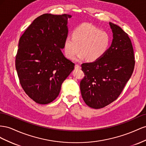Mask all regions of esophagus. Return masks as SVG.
Instances as JSON below:
<instances>
[{
	"mask_svg": "<svg viewBox=\"0 0 146 146\" xmlns=\"http://www.w3.org/2000/svg\"><path fill=\"white\" fill-rule=\"evenodd\" d=\"M75 68H76V69H81V67L80 65H79L76 64V65H75Z\"/></svg>",
	"mask_w": 146,
	"mask_h": 146,
	"instance_id": "obj_1",
	"label": "esophagus"
}]
</instances>
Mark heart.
<instances>
[{
    "label": "heart",
    "instance_id": "1",
    "mask_svg": "<svg viewBox=\"0 0 146 146\" xmlns=\"http://www.w3.org/2000/svg\"><path fill=\"white\" fill-rule=\"evenodd\" d=\"M110 42V36L107 32L90 24L83 23L74 29L72 36L65 38L64 51L66 57L73 59L80 50L78 60L87 59L94 62L105 54Z\"/></svg>",
    "mask_w": 146,
    "mask_h": 146
}]
</instances>
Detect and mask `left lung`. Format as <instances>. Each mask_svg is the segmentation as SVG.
Returning <instances> with one entry per match:
<instances>
[{
	"label": "left lung",
	"mask_w": 146,
	"mask_h": 146,
	"mask_svg": "<svg viewBox=\"0 0 146 146\" xmlns=\"http://www.w3.org/2000/svg\"><path fill=\"white\" fill-rule=\"evenodd\" d=\"M112 32L111 46L101 59L81 65L84 78L80 82L82 97L87 105L102 108L118 98L133 73L135 57L128 35L110 22Z\"/></svg>",
	"instance_id": "8db88e82"
}]
</instances>
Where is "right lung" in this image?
Segmentation results:
<instances>
[{
    "label": "right lung",
    "mask_w": 146,
    "mask_h": 146,
    "mask_svg": "<svg viewBox=\"0 0 146 146\" xmlns=\"http://www.w3.org/2000/svg\"><path fill=\"white\" fill-rule=\"evenodd\" d=\"M69 15L44 14L36 18L21 36L16 69L28 96L45 105L59 95L74 64L62 52L67 37Z\"/></svg>",
    "instance_id": "add662e5"
}]
</instances>
